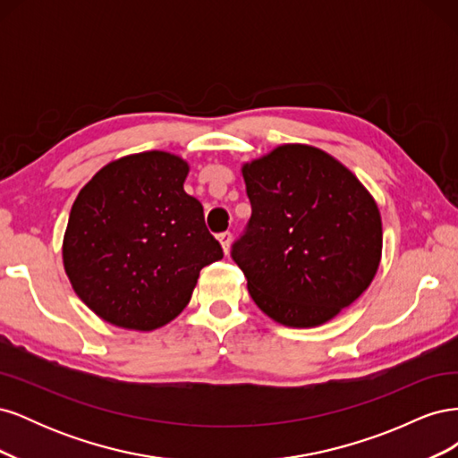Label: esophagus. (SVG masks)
I'll list each match as a JSON object with an SVG mask.
<instances>
[{
	"instance_id": "34e87169",
	"label": "esophagus",
	"mask_w": 458,
	"mask_h": 458,
	"mask_svg": "<svg viewBox=\"0 0 458 458\" xmlns=\"http://www.w3.org/2000/svg\"><path fill=\"white\" fill-rule=\"evenodd\" d=\"M217 241H219L221 248H224V252H225V254H229V248H231V233H229V231L221 233L219 237H217Z\"/></svg>"
}]
</instances>
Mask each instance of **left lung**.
Wrapping results in <instances>:
<instances>
[{"label": "left lung", "mask_w": 458, "mask_h": 458, "mask_svg": "<svg viewBox=\"0 0 458 458\" xmlns=\"http://www.w3.org/2000/svg\"><path fill=\"white\" fill-rule=\"evenodd\" d=\"M252 216L233 244L256 306L284 327L335 318L380 266L382 219L363 183L328 152L281 145L242 164Z\"/></svg>", "instance_id": "left-lung-1"}]
</instances>
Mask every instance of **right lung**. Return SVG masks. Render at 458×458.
Segmentation results:
<instances>
[{
    "instance_id": "1",
    "label": "right lung",
    "mask_w": 458,
    "mask_h": 458,
    "mask_svg": "<svg viewBox=\"0 0 458 458\" xmlns=\"http://www.w3.org/2000/svg\"><path fill=\"white\" fill-rule=\"evenodd\" d=\"M189 164L147 150L108 162L78 192L63 241L78 298L103 321L148 332L182 313L200 269L224 258L185 192Z\"/></svg>"
}]
</instances>
